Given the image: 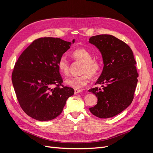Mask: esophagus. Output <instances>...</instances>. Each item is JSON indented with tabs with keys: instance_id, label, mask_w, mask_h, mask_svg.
Here are the masks:
<instances>
[{
	"instance_id": "34e87169",
	"label": "esophagus",
	"mask_w": 153,
	"mask_h": 153,
	"mask_svg": "<svg viewBox=\"0 0 153 153\" xmlns=\"http://www.w3.org/2000/svg\"><path fill=\"white\" fill-rule=\"evenodd\" d=\"M74 91H75V94H78L79 93V92H82V90H80V89H75L74 90Z\"/></svg>"
}]
</instances>
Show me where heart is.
I'll list each match as a JSON object with an SVG mask.
<instances>
[{
  "label": "heart",
  "instance_id": "b5f03b06",
  "mask_svg": "<svg viewBox=\"0 0 153 153\" xmlns=\"http://www.w3.org/2000/svg\"><path fill=\"white\" fill-rule=\"evenodd\" d=\"M73 57L76 61L84 62L81 73L83 75L78 76H72L66 80V84L76 89H82L89 82L90 76L94 77L100 70V62L98 60L92 59V54L85 48H78L72 53ZM58 68L60 72L64 75L68 76L69 74L70 64L66 55H62L58 61Z\"/></svg>",
  "mask_w": 153,
  "mask_h": 153
}]
</instances>
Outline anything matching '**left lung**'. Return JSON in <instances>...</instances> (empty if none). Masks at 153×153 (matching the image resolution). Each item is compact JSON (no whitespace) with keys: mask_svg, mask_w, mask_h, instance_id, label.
<instances>
[{"mask_svg":"<svg viewBox=\"0 0 153 153\" xmlns=\"http://www.w3.org/2000/svg\"><path fill=\"white\" fill-rule=\"evenodd\" d=\"M89 42L99 50L104 64L95 84L101 88L89 90L98 98L97 104L89 110L99 118L112 117L132 102L138 77L137 63L130 47L114 36H92Z\"/></svg>","mask_w":153,"mask_h":153,"instance_id":"1","label":"left lung"}]
</instances>
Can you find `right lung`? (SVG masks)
Listing matches in <instances>:
<instances>
[{
    "mask_svg": "<svg viewBox=\"0 0 153 153\" xmlns=\"http://www.w3.org/2000/svg\"><path fill=\"white\" fill-rule=\"evenodd\" d=\"M72 43L57 38H39L15 63L12 73L14 89L21 108L30 117L39 121L56 118L69 97L74 94L73 89L62 85L57 65Z\"/></svg>",
    "mask_w": 153,
    "mask_h": 153,
    "instance_id": "obj_1",
    "label": "right lung"
}]
</instances>
